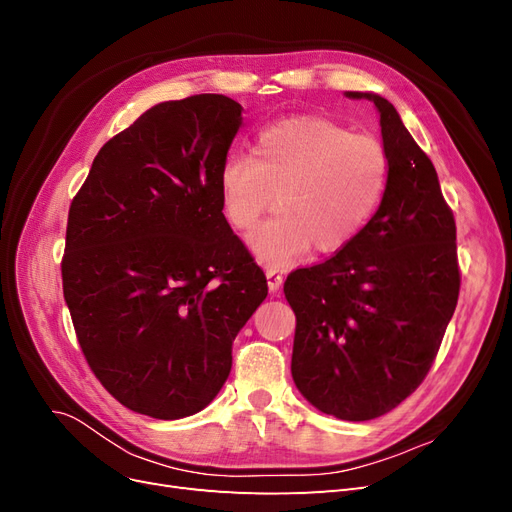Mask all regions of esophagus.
Returning a JSON list of instances; mask_svg holds the SVG:
<instances>
[{"label":"esophagus","mask_w":512,"mask_h":512,"mask_svg":"<svg viewBox=\"0 0 512 512\" xmlns=\"http://www.w3.org/2000/svg\"><path fill=\"white\" fill-rule=\"evenodd\" d=\"M282 282H284V275H282L280 271H277V269L269 267V269H267V284H269V290H271V292H277V290H280Z\"/></svg>","instance_id":"1"}]
</instances>
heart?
Returning <instances> with one entry per match:
<instances>
[{
  "label": "heart",
  "instance_id": "heart-1",
  "mask_svg": "<svg viewBox=\"0 0 512 512\" xmlns=\"http://www.w3.org/2000/svg\"><path fill=\"white\" fill-rule=\"evenodd\" d=\"M389 173V153L376 136L324 117H294L262 128L252 153H228L218 183L237 230H252L273 205L280 209L250 243L262 262L282 269L309 247L333 254L359 237Z\"/></svg>",
  "mask_w": 512,
  "mask_h": 512
}]
</instances>
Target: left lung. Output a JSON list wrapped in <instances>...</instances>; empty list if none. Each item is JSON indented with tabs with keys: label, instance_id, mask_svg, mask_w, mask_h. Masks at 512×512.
Listing matches in <instances>:
<instances>
[{
	"label": "left lung",
	"instance_id": "obj_1",
	"mask_svg": "<svg viewBox=\"0 0 512 512\" xmlns=\"http://www.w3.org/2000/svg\"><path fill=\"white\" fill-rule=\"evenodd\" d=\"M391 173L382 203L352 243L292 271L297 316L292 378L309 404L342 421H371L425 380L459 299L457 226L427 153L376 94Z\"/></svg>",
	"mask_w": 512,
	"mask_h": 512
}]
</instances>
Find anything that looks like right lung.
<instances>
[{
  "instance_id": "obj_1",
  "label": "right lung",
  "mask_w": 512,
  "mask_h": 512,
  "mask_svg": "<svg viewBox=\"0 0 512 512\" xmlns=\"http://www.w3.org/2000/svg\"><path fill=\"white\" fill-rule=\"evenodd\" d=\"M241 104L198 94L115 134L70 203L61 280L87 365L119 404L183 418L218 395L267 277L224 218Z\"/></svg>"
}]
</instances>
